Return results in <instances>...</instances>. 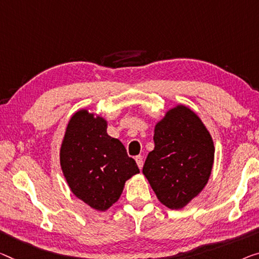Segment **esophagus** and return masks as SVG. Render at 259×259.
<instances>
[{
	"label": "esophagus",
	"mask_w": 259,
	"mask_h": 259,
	"mask_svg": "<svg viewBox=\"0 0 259 259\" xmlns=\"http://www.w3.org/2000/svg\"><path fill=\"white\" fill-rule=\"evenodd\" d=\"M135 161H137V164H138L139 168L142 169V166H143V158H142L141 155H139V156H135Z\"/></svg>",
	"instance_id": "34e87169"
}]
</instances>
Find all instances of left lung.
<instances>
[{"instance_id":"obj_1","label":"left lung","mask_w":259,"mask_h":259,"mask_svg":"<svg viewBox=\"0 0 259 259\" xmlns=\"http://www.w3.org/2000/svg\"><path fill=\"white\" fill-rule=\"evenodd\" d=\"M155 148L142 172L163 205L183 208L207 183L214 145L196 113L178 105L155 126Z\"/></svg>"}]
</instances>
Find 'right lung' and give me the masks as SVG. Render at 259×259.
I'll list each match as a JSON object with an SVG mask.
<instances>
[{
	"instance_id": "obj_1",
	"label": "right lung",
	"mask_w": 259,
	"mask_h": 259,
	"mask_svg": "<svg viewBox=\"0 0 259 259\" xmlns=\"http://www.w3.org/2000/svg\"><path fill=\"white\" fill-rule=\"evenodd\" d=\"M106 121L87 110L67 126L60 150L62 172L75 196L97 210L116 202L125 182L140 172L122 143L106 133Z\"/></svg>"
}]
</instances>
